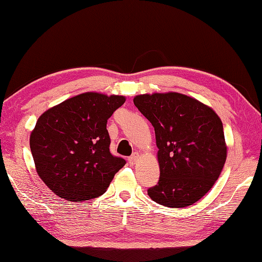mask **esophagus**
Masks as SVG:
<instances>
[{"instance_id": "1", "label": "esophagus", "mask_w": 262, "mask_h": 262, "mask_svg": "<svg viewBox=\"0 0 262 262\" xmlns=\"http://www.w3.org/2000/svg\"><path fill=\"white\" fill-rule=\"evenodd\" d=\"M139 158H140V154L139 153H134L130 158H128V163L135 164L137 161H138Z\"/></svg>"}]
</instances>
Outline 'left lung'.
Listing matches in <instances>:
<instances>
[{"label":"left lung","mask_w":262,"mask_h":262,"mask_svg":"<svg viewBox=\"0 0 262 262\" xmlns=\"http://www.w3.org/2000/svg\"><path fill=\"white\" fill-rule=\"evenodd\" d=\"M134 103L152 123L160 180L150 199L171 208L193 205L212 189L227 160L221 118L207 104L177 92L136 95Z\"/></svg>","instance_id":"left-lung-1"}]
</instances>
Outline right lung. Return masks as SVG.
<instances>
[{"instance_id": "obj_1", "label": "right lung", "mask_w": 262, "mask_h": 262, "mask_svg": "<svg viewBox=\"0 0 262 262\" xmlns=\"http://www.w3.org/2000/svg\"><path fill=\"white\" fill-rule=\"evenodd\" d=\"M123 95L86 92L41 115L30 136L36 172L59 198L85 201L103 194L125 160L109 152L107 121Z\"/></svg>"}]
</instances>
